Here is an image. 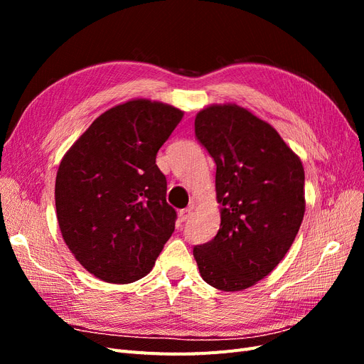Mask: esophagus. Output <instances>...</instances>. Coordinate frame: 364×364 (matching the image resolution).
I'll return each instance as SVG.
<instances>
[{"instance_id":"esophagus-1","label":"esophagus","mask_w":364,"mask_h":364,"mask_svg":"<svg viewBox=\"0 0 364 364\" xmlns=\"http://www.w3.org/2000/svg\"><path fill=\"white\" fill-rule=\"evenodd\" d=\"M191 214H193V209H191V208L181 209V211H179V222H181V223L186 222V220H188V218L191 217Z\"/></svg>"}]
</instances>
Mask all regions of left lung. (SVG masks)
Instances as JSON below:
<instances>
[{"label": "left lung", "instance_id": "left-lung-1", "mask_svg": "<svg viewBox=\"0 0 364 364\" xmlns=\"http://www.w3.org/2000/svg\"><path fill=\"white\" fill-rule=\"evenodd\" d=\"M194 130L217 165L222 222L193 255L214 289L245 290L278 266L301 228L302 162L269 123L235 103L202 109Z\"/></svg>", "mask_w": 364, "mask_h": 364}]
</instances>
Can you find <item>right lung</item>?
Returning a JSON list of instances; mask_svg holds the SVG:
<instances>
[{
    "mask_svg": "<svg viewBox=\"0 0 364 364\" xmlns=\"http://www.w3.org/2000/svg\"><path fill=\"white\" fill-rule=\"evenodd\" d=\"M183 111L135 98L94 119L65 153L56 176L62 237L82 266L111 284L141 279L174 230L156 153Z\"/></svg>",
    "mask_w": 364,
    "mask_h": 364,
    "instance_id": "add662e5",
    "label": "right lung"
}]
</instances>
